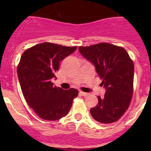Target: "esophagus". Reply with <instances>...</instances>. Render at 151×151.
Wrapping results in <instances>:
<instances>
[{
  "label": "esophagus",
  "mask_w": 151,
  "mask_h": 151,
  "mask_svg": "<svg viewBox=\"0 0 151 151\" xmlns=\"http://www.w3.org/2000/svg\"><path fill=\"white\" fill-rule=\"evenodd\" d=\"M80 94L81 96H87L88 95V93H85V92H83V91H80Z\"/></svg>",
  "instance_id": "esophagus-1"
}]
</instances>
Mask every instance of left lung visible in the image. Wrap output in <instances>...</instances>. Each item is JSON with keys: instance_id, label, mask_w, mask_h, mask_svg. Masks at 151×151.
Listing matches in <instances>:
<instances>
[{"instance_id": "left-lung-1", "label": "left lung", "mask_w": 151, "mask_h": 151, "mask_svg": "<svg viewBox=\"0 0 151 151\" xmlns=\"http://www.w3.org/2000/svg\"><path fill=\"white\" fill-rule=\"evenodd\" d=\"M80 54L95 66L106 90L104 96L90 109L101 123L118 121L129 108L133 95L134 63L123 47L108 43L80 47Z\"/></svg>"}]
</instances>
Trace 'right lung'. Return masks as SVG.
Wrapping results in <instances>:
<instances>
[{
	"mask_svg": "<svg viewBox=\"0 0 151 151\" xmlns=\"http://www.w3.org/2000/svg\"><path fill=\"white\" fill-rule=\"evenodd\" d=\"M77 47H65L44 42L25 50L17 66V75L25 101L41 118L57 121L69 112L78 95L74 88L63 90L53 87L60 61Z\"/></svg>",
	"mask_w": 151,
	"mask_h": 151,
	"instance_id": "obj_1",
	"label": "right lung"
}]
</instances>
